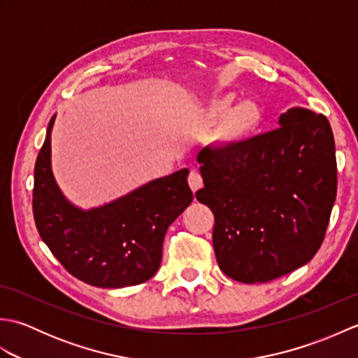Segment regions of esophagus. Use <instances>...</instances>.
I'll return each mask as SVG.
<instances>
[{
    "label": "esophagus",
    "mask_w": 358,
    "mask_h": 358,
    "mask_svg": "<svg viewBox=\"0 0 358 358\" xmlns=\"http://www.w3.org/2000/svg\"><path fill=\"white\" fill-rule=\"evenodd\" d=\"M187 181H189V186H191L192 192H196L199 189L203 187V178L200 177V173L196 171H191V173H189L187 177Z\"/></svg>",
    "instance_id": "obj_1"
}]
</instances>
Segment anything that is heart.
Wrapping results in <instances>:
<instances>
[{
    "mask_svg": "<svg viewBox=\"0 0 358 358\" xmlns=\"http://www.w3.org/2000/svg\"><path fill=\"white\" fill-rule=\"evenodd\" d=\"M232 92H220L209 96L199 109L203 126L217 125L208 134L206 144L217 154H238L249 148L262 135L266 124L264 106L255 98L238 103Z\"/></svg>",
    "mask_w": 358,
    "mask_h": 358,
    "instance_id": "1",
    "label": "heart"
}]
</instances>
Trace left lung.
<instances>
[{"mask_svg": "<svg viewBox=\"0 0 358 358\" xmlns=\"http://www.w3.org/2000/svg\"><path fill=\"white\" fill-rule=\"evenodd\" d=\"M278 126L238 154L204 148L196 157L204 187L195 196L214 212L218 266L241 283H266L313 260L336 203L328 118L292 108Z\"/></svg>", "mask_w": 358, "mask_h": 358, "instance_id": "left-lung-1", "label": "left lung"}]
</instances>
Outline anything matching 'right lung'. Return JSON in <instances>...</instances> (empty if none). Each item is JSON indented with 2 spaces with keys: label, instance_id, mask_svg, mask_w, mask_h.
<instances>
[{
  "label": "right lung",
  "instance_id": "right-lung-1",
  "mask_svg": "<svg viewBox=\"0 0 358 358\" xmlns=\"http://www.w3.org/2000/svg\"><path fill=\"white\" fill-rule=\"evenodd\" d=\"M49 121L35 163L34 218L43 241L73 277L96 287L144 283L159 269L164 235L192 203L189 169L141 185L101 206L83 209L59 189L52 172Z\"/></svg>",
  "mask_w": 358,
  "mask_h": 358
}]
</instances>
